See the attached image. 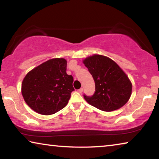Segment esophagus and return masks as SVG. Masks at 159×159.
I'll return each mask as SVG.
<instances>
[{
    "label": "esophagus",
    "instance_id": "34e87169",
    "mask_svg": "<svg viewBox=\"0 0 159 159\" xmlns=\"http://www.w3.org/2000/svg\"><path fill=\"white\" fill-rule=\"evenodd\" d=\"M77 92H78V93H81L83 92V88H80V89L77 90Z\"/></svg>",
    "mask_w": 159,
    "mask_h": 159
}]
</instances>
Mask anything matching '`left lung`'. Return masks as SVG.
I'll list each match as a JSON object with an SVG mask.
<instances>
[{
    "instance_id": "8db88e82",
    "label": "left lung",
    "mask_w": 159,
    "mask_h": 159,
    "mask_svg": "<svg viewBox=\"0 0 159 159\" xmlns=\"http://www.w3.org/2000/svg\"><path fill=\"white\" fill-rule=\"evenodd\" d=\"M95 83V92L84 96L90 105L104 111H112L127 103L132 93V83L124 71L111 59L94 55L83 60Z\"/></svg>"
}]
</instances>
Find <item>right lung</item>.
I'll list each match as a JSON object with an SVG mask.
<instances>
[{
    "instance_id": "right-lung-1",
    "label": "right lung",
    "mask_w": 159,
    "mask_h": 159,
    "mask_svg": "<svg viewBox=\"0 0 159 159\" xmlns=\"http://www.w3.org/2000/svg\"><path fill=\"white\" fill-rule=\"evenodd\" d=\"M66 60L51 59L26 75L21 94L31 109L42 115H51L62 109L74 90V79L66 74Z\"/></svg>"
}]
</instances>
